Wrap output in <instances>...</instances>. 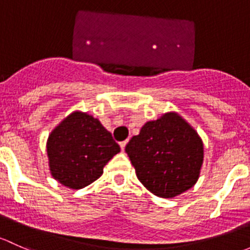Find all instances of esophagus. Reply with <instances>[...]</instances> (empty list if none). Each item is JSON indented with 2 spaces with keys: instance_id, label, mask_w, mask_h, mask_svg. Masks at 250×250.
Here are the masks:
<instances>
[{
  "instance_id": "1",
  "label": "esophagus",
  "mask_w": 250,
  "mask_h": 250,
  "mask_svg": "<svg viewBox=\"0 0 250 250\" xmlns=\"http://www.w3.org/2000/svg\"><path fill=\"white\" fill-rule=\"evenodd\" d=\"M127 142H128V140L124 141V142H120V148H122L123 151L125 150V146H126V144H127Z\"/></svg>"
}]
</instances>
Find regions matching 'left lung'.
I'll return each instance as SVG.
<instances>
[{
	"instance_id": "obj_1",
	"label": "left lung",
	"mask_w": 250,
	"mask_h": 250,
	"mask_svg": "<svg viewBox=\"0 0 250 250\" xmlns=\"http://www.w3.org/2000/svg\"><path fill=\"white\" fill-rule=\"evenodd\" d=\"M125 151L137 178L146 190L163 199H173L199 181L203 164V142L179 113H164L146 122Z\"/></svg>"
}]
</instances>
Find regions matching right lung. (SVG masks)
Listing matches in <instances>:
<instances>
[{
    "label": "right lung",
    "instance_id": "1",
    "mask_svg": "<svg viewBox=\"0 0 250 250\" xmlns=\"http://www.w3.org/2000/svg\"><path fill=\"white\" fill-rule=\"evenodd\" d=\"M119 151L112 133L97 118L82 110H74L61 120L47 140L51 177L74 190L100 178L104 167Z\"/></svg>",
    "mask_w": 250,
    "mask_h": 250
}]
</instances>
